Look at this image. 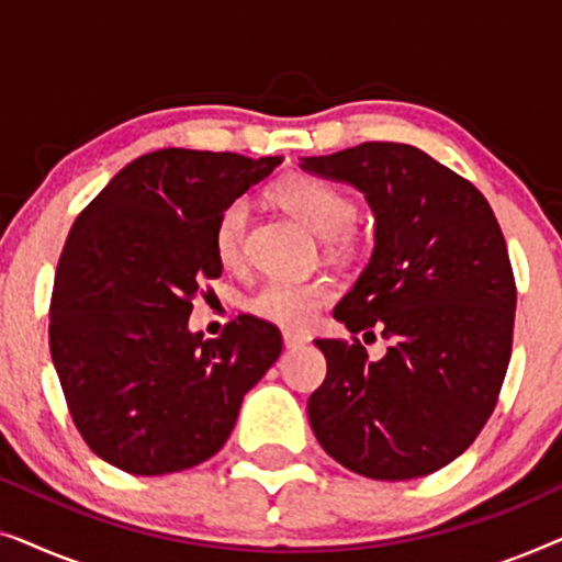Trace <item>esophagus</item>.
<instances>
[{"instance_id":"obj_1","label":"esophagus","mask_w":562,"mask_h":562,"mask_svg":"<svg viewBox=\"0 0 562 562\" xmlns=\"http://www.w3.org/2000/svg\"><path fill=\"white\" fill-rule=\"evenodd\" d=\"M302 345H306V335L291 333V329L283 333V348L286 350H296V348H302Z\"/></svg>"}]
</instances>
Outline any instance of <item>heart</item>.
<instances>
[{
	"label": "heart",
	"mask_w": 562,
	"mask_h": 562,
	"mask_svg": "<svg viewBox=\"0 0 562 562\" xmlns=\"http://www.w3.org/2000/svg\"><path fill=\"white\" fill-rule=\"evenodd\" d=\"M273 199L283 210L296 214L306 227L327 237L335 248L350 245V222L356 206L333 183L312 176H289L273 187ZM250 206L245 199H233L220 212L214 225V256L225 268H237L245 258V229H248ZM335 296L327 279H268L248 299L250 314L258 319L286 329H304L312 325L317 312Z\"/></svg>",
	"instance_id": "heart-1"
}]
</instances>
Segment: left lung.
Instances as JSON below:
<instances>
[{"label": "left lung", "mask_w": 562, "mask_h": 562, "mask_svg": "<svg viewBox=\"0 0 562 562\" xmlns=\"http://www.w3.org/2000/svg\"><path fill=\"white\" fill-rule=\"evenodd\" d=\"M302 168L371 204L373 256L335 319L391 340L381 360L356 337L314 340L327 358L306 404L314 435L366 479L440 471L488 422L512 358L517 286L494 210L471 181L404 143H360L302 158Z\"/></svg>", "instance_id": "obj_1"}]
</instances>
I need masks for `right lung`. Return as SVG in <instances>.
I'll list each match as a JSON object with an SVG mask.
<instances>
[{"instance_id":"1","label":"right lung","mask_w":562,"mask_h":562,"mask_svg":"<svg viewBox=\"0 0 562 562\" xmlns=\"http://www.w3.org/2000/svg\"><path fill=\"white\" fill-rule=\"evenodd\" d=\"M279 156L164 148L127 164L76 217L50 296V358L91 452L133 475L187 471L233 432L243 396L281 356L271 322L191 333V299L220 279V212Z\"/></svg>"}]
</instances>
